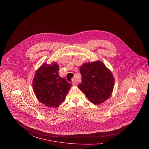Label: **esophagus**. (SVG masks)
Instances as JSON below:
<instances>
[{
    "label": "esophagus",
    "mask_w": 149,
    "mask_h": 149,
    "mask_svg": "<svg viewBox=\"0 0 149 149\" xmlns=\"http://www.w3.org/2000/svg\"><path fill=\"white\" fill-rule=\"evenodd\" d=\"M72 82V83L73 85H76V79H73Z\"/></svg>",
    "instance_id": "34e87169"
}]
</instances>
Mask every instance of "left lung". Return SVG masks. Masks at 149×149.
Masks as SVG:
<instances>
[{"label": "left lung", "instance_id": "8db88e82", "mask_svg": "<svg viewBox=\"0 0 149 149\" xmlns=\"http://www.w3.org/2000/svg\"><path fill=\"white\" fill-rule=\"evenodd\" d=\"M82 82L78 86L93 104L104 102L111 97L114 77L106 66L100 60L83 64L80 67Z\"/></svg>", "mask_w": 149, "mask_h": 149}]
</instances>
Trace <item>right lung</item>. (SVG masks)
I'll list each match as a JSON object with an SVG mask.
<instances>
[{
  "label": "right lung",
  "mask_w": 149,
  "mask_h": 149,
  "mask_svg": "<svg viewBox=\"0 0 149 149\" xmlns=\"http://www.w3.org/2000/svg\"><path fill=\"white\" fill-rule=\"evenodd\" d=\"M59 66L44 63L36 71L33 80L34 92L46 106L56 108L64 102L72 84L58 74Z\"/></svg>",
  "instance_id": "right-lung-1"
}]
</instances>
